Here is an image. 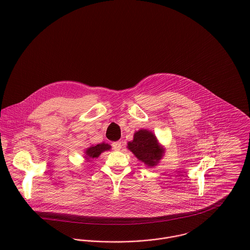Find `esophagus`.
Masks as SVG:
<instances>
[{
	"label": "esophagus",
	"instance_id": "esophagus-1",
	"mask_svg": "<svg viewBox=\"0 0 250 250\" xmlns=\"http://www.w3.org/2000/svg\"><path fill=\"white\" fill-rule=\"evenodd\" d=\"M112 148L114 149V150H120L121 149V142H114V143H112Z\"/></svg>",
	"mask_w": 250,
	"mask_h": 250
}]
</instances>
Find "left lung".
Listing matches in <instances>:
<instances>
[{
	"instance_id": "obj_1",
	"label": "left lung",
	"mask_w": 250,
	"mask_h": 250,
	"mask_svg": "<svg viewBox=\"0 0 250 250\" xmlns=\"http://www.w3.org/2000/svg\"><path fill=\"white\" fill-rule=\"evenodd\" d=\"M128 149L148 167L156 166L164 155L156 136L148 130L142 129L135 133L134 140L128 143Z\"/></svg>"
}]
</instances>
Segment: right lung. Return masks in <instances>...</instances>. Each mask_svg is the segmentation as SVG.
Returning a JSON list of instances; mask_svg holds the SVG:
<instances>
[{
	"label": "right lung",
	"instance_id": "1",
	"mask_svg": "<svg viewBox=\"0 0 250 250\" xmlns=\"http://www.w3.org/2000/svg\"><path fill=\"white\" fill-rule=\"evenodd\" d=\"M109 149H110V145H108L107 143H99L97 145H92L85 150L84 158L88 161H89V159L98 158L101 153H103L104 151L109 150Z\"/></svg>",
	"mask_w": 250,
	"mask_h": 250
}]
</instances>
